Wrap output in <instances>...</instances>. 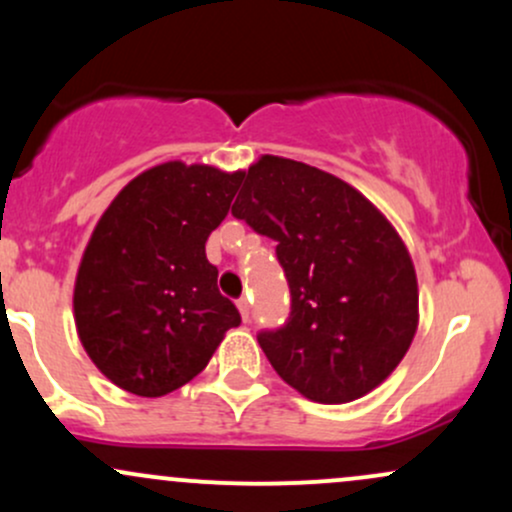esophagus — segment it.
Wrapping results in <instances>:
<instances>
[{
    "mask_svg": "<svg viewBox=\"0 0 512 512\" xmlns=\"http://www.w3.org/2000/svg\"><path fill=\"white\" fill-rule=\"evenodd\" d=\"M238 310H240V317H243V322L250 320V301L248 298H238Z\"/></svg>",
    "mask_w": 512,
    "mask_h": 512,
    "instance_id": "obj_1",
    "label": "esophagus"
}]
</instances>
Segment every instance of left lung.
I'll return each mask as SVG.
<instances>
[{
  "instance_id": "8db88e82",
  "label": "left lung",
  "mask_w": 512,
  "mask_h": 512,
  "mask_svg": "<svg viewBox=\"0 0 512 512\" xmlns=\"http://www.w3.org/2000/svg\"><path fill=\"white\" fill-rule=\"evenodd\" d=\"M231 214L276 240L289 320L257 334L293 390L320 404L368 395L399 366L419 325L414 262L392 223L349 182L281 156L243 170Z\"/></svg>"
}]
</instances>
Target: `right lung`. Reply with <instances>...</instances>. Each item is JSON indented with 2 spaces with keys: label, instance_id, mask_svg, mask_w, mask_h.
Segmentation results:
<instances>
[{
  "label": "right lung",
  "instance_id": "add662e5",
  "mask_svg": "<svg viewBox=\"0 0 512 512\" xmlns=\"http://www.w3.org/2000/svg\"><path fill=\"white\" fill-rule=\"evenodd\" d=\"M240 175L161 163L127 182L93 228L74 284L76 332L122 390L139 397L178 390L240 325L204 250Z\"/></svg>",
  "mask_w": 512,
  "mask_h": 512
}]
</instances>
